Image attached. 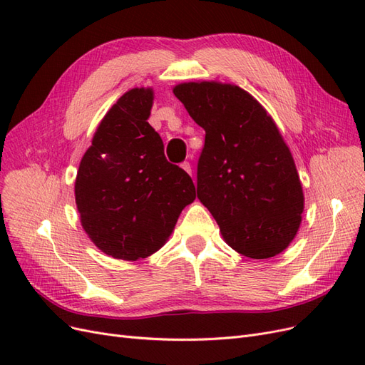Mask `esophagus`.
Returning <instances> with one entry per match:
<instances>
[{"label":"esophagus","mask_w":365,"mask_h":365,"mask_svg":"<svg viewBox=\"0 0 365 365\" xmlns=\"http://www.w3.org/2000/svg\"><path fill=\"white\" fill-rule=\"evenodd\" d=\"M180 165H181V169H182V170H185L187 173H189V175H192V165H190V163H187V161H184V163H181Z\"/></svg>","instance_id":"obj_1"}]
</instances>
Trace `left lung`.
<instances>
[{
	"label": "left lung",
	"mask_w": 365,
	"mask_h": 365,
	"mask_svg": "<svg viewBox=\"0 0 365 365\" xmlns=\"http://www.w3.org/2000/svg\"><path fill=\"white\" fill-rule=\"evenodd\" d=\"M173 94L205 130L197 200L235 251L250 259L277 256L300 228L304 195L275 121L233 83L184 82Z\"/></svg>",
	"instance_id": "obj_1"
}]
</instances>
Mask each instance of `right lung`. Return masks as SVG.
<instances>
[{"label": "right lung", "mask_w": 365, "mask_h": 365, "mask_svg": "<svg viewBox=\"0 0 365 365\" xmlns=\"http://www.w3.org/2000/svg\"><path fill=\"white\" fill-rule=\"evenodd\" d=\"M152 105L150 86L121 96L98 123L76 176L85 233L114 259L158 251L196 197L192 178L165 160L163 140L148 123Z\"/></svg>", "instance_id": "right-lung-1"}]
</instances>
